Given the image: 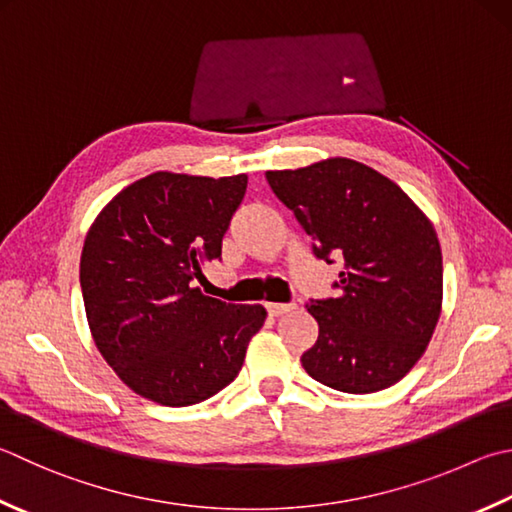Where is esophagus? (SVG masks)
I'll return each instance as SVG.
<instances>
[{"mask_svg": "<svg viewBox=\"0 0 512 512\" xmlns=\"http://www.w3.org/2000/svg\"><path fill=\"white\" fill-rule=\"evenodd\" d=\"M296 303H267V312L269 316H283L296 310Z\"/></svg>", "mask_w": 512, "mask_h": 512, "instance_id": "34e87169", "label": "esophagus"}]
</instances>
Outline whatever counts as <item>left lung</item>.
I'll use <instances>...</instances> for the list:
<instances>
[{
  "instance_id": "left-lung-1",
  "label": "left lung",
  "mask_w": 512,
  "mask_h": 512,
  "mask_svg": "<svg viewBox=\"0 0 512 512\" xmlns=\"http://www.w3.org/2000/svg\"><path fill=\"white\" fill-rule=\"evenodd\" d=\"M265 178L314 240V256L343 263L339 296L307 303L318 339L301 356L305 372L350 394L390 388L426 352L441 314L435 227L399 185L350 158Z\"/></svg>"
}]
</instances>
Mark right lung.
<instances>
[{"mask_svg":"<svg viewBox=\"0 0 512 512\" xmlns=\"http://www.w3.org/2000/svg\"><path fill=\"white\" fill-rule=\"evenodd\" d=\"M247 176L156 171L122 189L84 240L80 285L104 361L140 394L182 408L214 397L243 368L263 305H234L196 287L220 258Z\"/></svg>","mask_w":512,"mask_h":512,"instance_id":"1","label":"right lung"}]
</instances>
